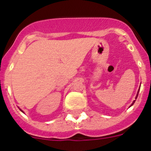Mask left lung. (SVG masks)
Returning a JSON list of instances; mask_svg holds the SVG:
<instances>
[{
    "mask_svg": "<svg viewBox=\"0 0 151 151\" xmlns=\"http://www.w3.org/2000/svg\"><path fill=\"white\" fill-rule=\"evenodd\" d=\"M140 87H141V86H140ZM139 90H140V88H139V89H138V92H137V94H136V99H137V97H138V92H139ZM136 100H134V101H133V103H132V104H131V106H129V107L132 106L133 105V104H134V103H135V101H136Z\"/></svg>",
    "mask_w": 151,
    "mask_h": 151,
    "instance_id": "left-lung-1",
    "label": "left lung"
}]
</instances>
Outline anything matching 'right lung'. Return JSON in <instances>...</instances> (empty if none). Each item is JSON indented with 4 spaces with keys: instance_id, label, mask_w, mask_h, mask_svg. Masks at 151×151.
<instances>
[{
    "instance_id": "obj_1",
    "label": "right lung",
    "mask_w": 151,
    "mask_h": 151,
    "mask_svg": "<svg viewBox=\"0 0 151 151\" xmlns=\"http://www.w3.org/2000/svg\"><path fill=\"white\" fill-rule=\"evenodd\" d=\"M18 108H19V107H18ZM19 109H20V111H21L22 112V113H24V111H22V109H20V108H19Z\"/></svg>"
}]
</instances>
